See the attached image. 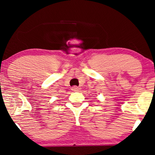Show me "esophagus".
Wrapping results in <instances>:
<instances>
[{"label": "esophagus", "mask_w": 155, "mask_h": 155, "mask_svg": "<svg viewBox=\"0 0 155 155\" xmlns=\"http://www.w3.org/2000/svg\"><path fill=\"white\" fill-rule=\"evenodd\" d=\"M71 90L72 91H73V92H78V91H80V89L77 86H73V87L71 88Z\"/></svg>", "instance_id": "1"}]
</instances>
